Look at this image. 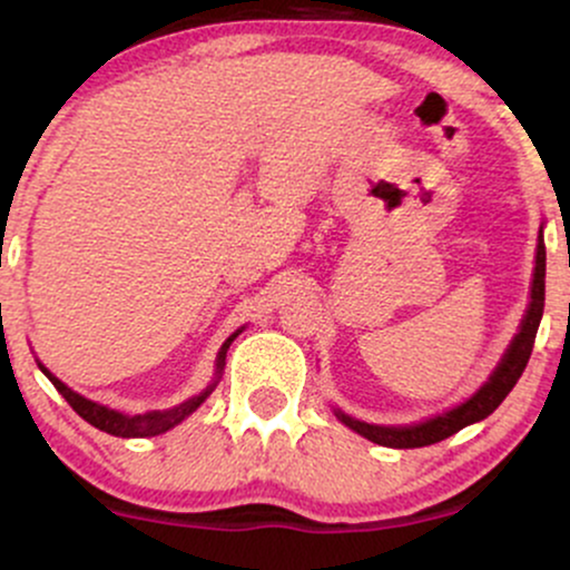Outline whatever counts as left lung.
<instances>
[{
	"label": "left lung",
	"instance_id": "obj_1",
	"mask_svg": "<svg viewBox=\"0 0 570 570\" xmlns=\"http://www.w3.org/2000/svg\"><path fill=\"white\" fill-rule=\"evenodd\" d=\"M544 278H547V246L544 235L539 230V246H535V267H533V284H531V305H528L525 316H522L520 332H517L512 343H509L507 353L499 362V367L493 370V375L488 377V383L476 391L474 396H469L466 402L458 404V407L442 412V415L429 417L423 423H412V426H375V423L356 421V417L345 415V412L335 410V415L345 426L362 434L364 440L383 444V448H426V444L442 442L448 436L458 434L461 429L472 426V423L482 421L493 412L499 404L507 399L509 391L514 389V383L520 381L522 370H525L528 358H531L535 332H539L541 313H544Z\"/></svg>",
	"mask_w": 570,
	"mask_h": 570
}]
</instances>
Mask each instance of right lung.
<instances>
[{
	"mask_svg": "<svg viewBox=\"0 0 570 570\" xmlns=\"http://www.w3.org/2000/svg\"><path fill=\"white\" fill-rule=\"evenodd\" d=\"M238 332H233V335L222 343V348L217 353V372H214V381L208 383L198 396L187 399V402L176 404V407H171V410H153V412H144V415H126V412H117V410L104 407V404L90 402V399H85L77 394V391H71L67 383L58 381V377L48 367H45V364H39V370H42L45 375H48V381L56 385L58 394L67 399V402L71 404V410H75L80 417H85V421H88L90 426H96L98 431H107V434H112V436H122V440H130V436H158V434H166L168 429H174L176 423L185 421L187 415H193V412L198 410L203 402H206L208 394L217 389L222 370H225L227 348H230L233 340L238 337Z\"/></svg>",
	"mask_w": 570,
	"mask_h": 570,
	"instance_id": "obj_1",
	"label": "right lung"
}]
</instances>
